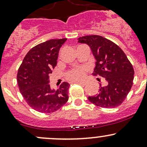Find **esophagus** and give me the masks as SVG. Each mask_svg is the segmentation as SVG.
<instances>
[{"label":"esophagus","mask_w":147,"mask_h":147,"mask_svg":"<svg viewBox=\"0 0 147 147\" xmlns=\"http://www.w3.org/2000/svg\"><path fill=\"white\" fill-rule=\"evenodd\" d=\"M77 84H79V85H82V86H86V82H77Z\"/></svg>","instance_id":"34e87169"}]
</instances>
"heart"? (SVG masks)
<instances>
[{
    "mask_svg": "<svg viewBox=\"0 0 147 147\" xmlns=\"http://www.w3.org/2000/svg\"><path fill=\"white\" fill-rule=\"evenodd\" d=\"M87 70L88 68L84 66L72 68L67 72V77L69 79L73 81L81 80L85 77L86 72H87Z\"/></svg>",
    "mask_w": 147,
    "mask_h": 147,
    "instance_id": "heart-1",
    "label": "heart"
}]
</instances>
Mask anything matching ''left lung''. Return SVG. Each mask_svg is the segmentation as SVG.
<instances>
[{
    "label": "left lung",
    "mask_w": 147,
    "mask_h": 147,
    "mask_svg": "<svg viewBox=\"0 0 147 147\" xmlns=\"http://www.w3.org/2000/svg\"><path fill=\"white\" fill-rule=\"evenodd\" d=\"M78 42L89 45L96 59L92 75L104 77L105 85L100 84L99 93L88 97L95 105L113 109L122 104L131 90L134 70L123 50L110 40L99 36L79 37ZM99 81V79L97 78Z\"/></svg>",
    "instance_id": "left-lung-1"
}]
</instances>
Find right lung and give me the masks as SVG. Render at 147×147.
Masks as SVG:
<instances>
[{
    "instance_id": "1",
    "label": "right lung",
    "mask_w": 147,
    "mask_h": 147,
    "mask_svg": "<svg viewBox=\"0 0 147 147\" xmlns=\"http://www.w3.org/2000/svg\"><path fill=\"white\" fill-rule=\"evenodd\" d=\"M66 40L51 39L33 47L18 68L20 92L28 105L38 112H55L68 100L70 84L63 82L57 90L49 84V75L57 65L59 49Z\"/></svg>"
}]
</instances>
